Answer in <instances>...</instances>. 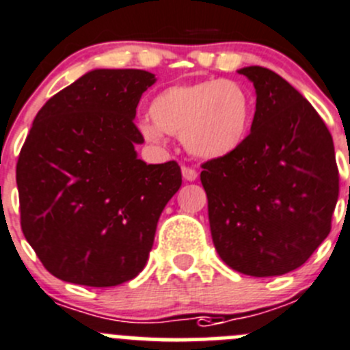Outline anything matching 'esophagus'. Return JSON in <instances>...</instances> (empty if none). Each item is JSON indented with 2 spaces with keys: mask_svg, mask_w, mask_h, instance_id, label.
<instances>
[{
  "mask_svg": "<svg viewBox=\"0 0 350 350\" xmlns=\"http://www.w3.org/2000/svg\"><path fill=\"white\" fill-rule=\"evenodd\" d=\"M181 172H183V178H185L186 181H195V179L198 178V172H196L193 167H189V165H183Z\"/></svg>",
  "mask_w": 350,
  "mask_h": 350,
  "instance_id": "34e87169",
  "label": "esophagus"
}]
</instances>
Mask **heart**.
Returning a JSON list of instances; mask_svg holds the SVG:
<instances>
[{"instance_id": "1", "label": "heart", "mask_w": 350, "mask_h": 350, "mask_svg": "<svg viewBox=\"0 0 350 350\" xmlns=\"http://www.w3.org/2000/svg\"><path fill=\"white\" fill-rule=\"evenodd\" d=\"M152 123L138 124L152 145H164L165 135L181 137L191 155L205 161L222 159L246 142L253 103L239 83L224 78L171 85L148 106Z\"/></svg>"}]
</instances>
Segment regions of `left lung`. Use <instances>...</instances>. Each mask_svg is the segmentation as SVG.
Returning <instances> with one entry per match:
<instances>
[{
	"label": "left lung",
	"mask_w": 350,
	"mask_h": 350,
	"mask_svg": "<svg viewBox=\"0 0 350 350\" xmlns=\"http://www.w3.org/2000/svg\"><path fill=\"white\" fill-rule=\"evenodd\" d=\"M256 90L239 150L202 164L213 246L251 277L301 267L330 234L338 200L334 140L314 107L269 68L239 70Z\"/></svg>",
	"instance_id": "obj_1"
}]
</instances>
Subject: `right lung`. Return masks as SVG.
Masks as SVG:
<instances>
[{"label": "right lung", "instance_id": "add662e5", "mask_svg": "<svg viewBox=\"0 0 350 350\" xmlns=\"http://www.w3.org/2000/svg\"><path fill=\"white\" fill-rule=\"evenodd\" d=\"M155 83L144 70H94L37 113L16 162L20 226L49 273L113 287L144 270L159 217L181 186L176 161L145 164L133 123Z\"/></svg>", "mask_w": 350, "mask_h": 350}]
</instances>
